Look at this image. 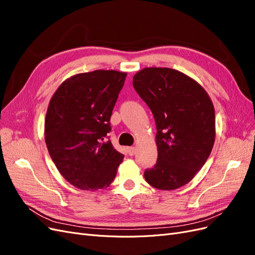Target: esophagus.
Segmentation results:
<instances>
[{
  "instance_id": "1",
  "label": "esophagus",
  "mask_w": 255,
  "mask_h": 255,
  "mask_svg": "<svg viewBox=\"0 0 255 255\" xmlns=\"http://www.w3.org/2000/svg\"><path fill=\"white\" fill-rule=\"evenodd\" d=\"M127 152L129 156H133L136 153V148L135 146H128V148H127Z\"/></svg>"
}]
</instances>
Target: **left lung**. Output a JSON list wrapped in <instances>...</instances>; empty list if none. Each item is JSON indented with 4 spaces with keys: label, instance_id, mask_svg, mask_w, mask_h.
<instances>
[{
    "label": "left lung",
    "instance_id": "left-lung-1",
    "mask_svg": "<svg viewBox=\"0 0 255 255\" xmlns=\"http://www.w3.org/2000/svg\"><path fill=\"white\" fill-rule=\"evenodd\" d=\"M156 125L157 161L145 169L151 186L172 190L190 182L215 142V110L201 85L170 68H144L133 78Z\"/></svg>",
    "mask_w": 255,
    "mask_h": 255
}]
</instances>
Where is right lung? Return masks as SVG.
I'll return each mask as SVG.
<instances>
[{"label":"right lung","mask_w":255,"mask_h":255,"mask_svg":"<svg viewBox=\"0 0 255 255\" xmlns=\"http://www.w3.org/2000/svg\"><path fill=\"white\" fill-rule=\"evenodd\" d=\"M127 73L96 70L67 79L53 95L44 139L60 174L82 190L109 187L125 157L107 140Z\"/></svg>","instance_id":"obj_1"}]
</instances>
